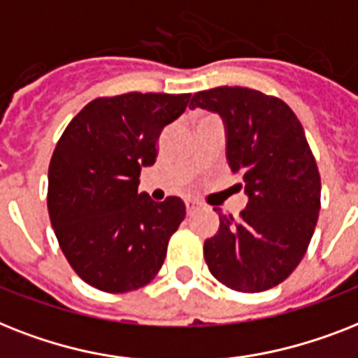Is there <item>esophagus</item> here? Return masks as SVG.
Here are the masks:
<instances>
[{
  "instance_id": "obj_1",
  "label": "esophagus",
  "mask_w": 358,
  "mask_h": 358,
  "mask_svg": "<svg viewBox=\"0 0 358 358\" xmlns=\"http://www.w3.org/2000/svg\"><path fill=\"white\" fill-rule=\"evenodd\" d=\"M185 205H187V213L188 214H194V213H196V210H199V208L203 207L201 203L196 201V199H188V201L185 203Z\"/></svg>"
}]
</instances>
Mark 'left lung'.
Returning a JSON list of instances; mask_svg holds the SVG:
<instances>
[{"label":"left lung","mask_w":358,"mask_h":358,"mask_svg":"<svg viewBox=\"0 0 358 358\" xmlns=\"http://www.w3.org/2000/svg\"><path fill=\"white\" fill-rule=\"evenodd\" d=\"M190 107L224 118L229 166L250 197L238 218L214 208L205 262L231 290H270L301 262L318 222L322 182L301 122L282 99L244 87L196 92Z\"/></svg>","instance_id":"left-lung-1"}]
</instances>
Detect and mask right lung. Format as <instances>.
<instances>
[{
    "label": "right lung",
    "mask_w": 358,
    "mask_h": 358,
    "mask_svg": "<svg viewBox=\"0 0 358 358\" xmlns=\"http://www.w3.org/2000/svg\"><path fill=\"white\" fill-rule=\"evenodd\" d=\"M190 94L129 92L96 98L57 142L48 210L62 253L83 281L108 294L145 287L185 220L181 197L138 192L142 166L155 164L166 125Z\"/></svg>",
    "instance_id": "right-lung-1"
}]
</instances>
